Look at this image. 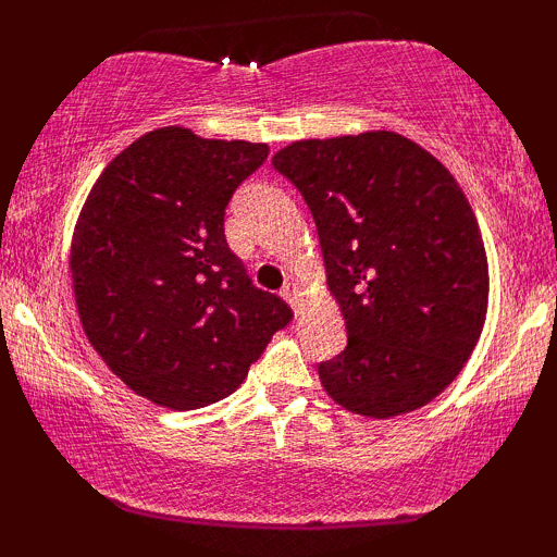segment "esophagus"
Segmentation results:
<instances>
[{"label":"esophagus","mask_w":557,"mask_h":557,"mask_svg":"<svg viewBox=\"0 0 557 557\" xmlns=\"http://www.w3.org/2000/svg\"><path fill=\"white\" fill-rule=\"evenodd\" d=\"M281 296H284V301L288 304V307L299 309V286H296L294 281H286V284L281 286Z\"/></svg>","instance_id":"34e87169"}]
</instances>
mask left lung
Here are the masks:
<instances>
[{
    "mask_svg": "<svg viewBox=\"0 0 557 557\" xmlns=\"http://www.w3.org/2000/svg\"><path fill=\"white\" fill-rule=\"evenodd\" d=\"M317 223L347 347L319 362L326 395L368 418L425 406L476 347L490 269L451 172L395 132L294 141L273 154Z\"/></svg>",
    "mask_w": 557,
    "mask_h": 557,
    "instance_id": "obj_1",
    "label": "left lung"
}]
</instances>
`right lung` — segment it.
I'll return each mask as SVG.
<instances>
[{
	"label": "right lung",
	"mask_w": 557,
	"mask_h": 557,
	"mask_svg": "<svg viewBox=\"0 0 557 557\" xmlns=\"http://www.w3.org/2000/svg\"><path fill=\"white\" fill-rule=\"evenodd\" d=\"M265 144L144 134L101 172L73 233L83 332L136 395L195 410L231 395L292 322L227 248L225 208Z\"/></svg>",
	"instance_id": "add662e5"
}]
</instances>
